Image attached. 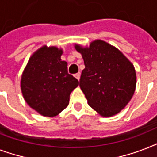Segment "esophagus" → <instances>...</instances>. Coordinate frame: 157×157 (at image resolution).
<instances>
[{"label":"esophagus","mask_w":157,"mask_h":157,"mask_svg":"<svg viewBox=\"0 0 157 157\" xmlns=\"http://www.w3.org/2000/svg\"><path fill=\"white\" fill-rule=\"evenodd\" d=\"M75 77H76L77 80H80V77H81V72H77V73L75 74Z\"/></svg>","instance_id":"34e87169"}]
</instances>
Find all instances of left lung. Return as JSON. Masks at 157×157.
I'll list each match as a JSON object with an SVG mask.
<instances>
[{
	"label": "left lung",
	"mask_w": 157,
	"mask_h": 157,
	"mask_svg": "<svg viewBox=\"0 0 157 157\" xmlns=\"http://www.w3.org/2000/svg\"><path fill=\"white\" fill-rule=\"evenodd\" d=\"M84 59L80 87L88 104L102 117L119 113L134 95L136 72L134 65L119 50L96 40L90 47L75 45Z\"/></svg>",
	"instance_id": "left-lung-1"
}]
</instances>
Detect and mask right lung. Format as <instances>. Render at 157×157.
Returning <instances> with one entry per match:
<instances>
[{
    "instance_id": "obj_1",
    "label": "right lung",
    "mask_w": 157,
    "mask_h": 157,
    "mask_svg": "<svg viewBox=\"0 0 157 157\" xmlns=\"http://www.w3.org/2000/svg\"><path fill=\"white\" fill-rule=\"evenodd\" d=\"M62 49L43 46L31 56L21 78L23 96L33 109L44 117H54L69 103L79 81L67 72Z\"/></svg>"
}]
</instances>
